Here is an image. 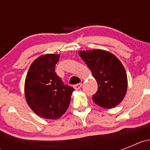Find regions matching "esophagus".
Masks as SVG:
<instances>
[{"label": "esophagus", "instance_id": "1", "mask_svg": "<svg viewBox=\"0 0 150 150\" xmlns=\"http://www.w3.org/2000/svg\"><path fill=\"white\" fill-rule=\"evenodd\" d=\"M81 86H82V83H77V84H76V85H74V88H75V89L76 90H78V89H79V88H81Z\"/></svg>", "mask_w": 150, "mask_h": 150}]
</instances>
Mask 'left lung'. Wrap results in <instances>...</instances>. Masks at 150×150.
I'll list each match as a JSON object with an SVG mask.
<instances>
[{
	"label": "left lung",
	"instance_id": "obj_1",
	"mask_svg": "<svg viewBox=\"0 0 150 150\" xmlns=\"http://www.w3.org/2000/svg\"><path fill=\"white\" fill-rule=\"evenodd\" d=\"M79 55L98 83L93 101L106 109L117 106L124 98L128 87L126 71L121 62L105 50L79 51Z\"/></svg>",
	"mask_w": 150,
	"mask_h": 150
}]
</instances>
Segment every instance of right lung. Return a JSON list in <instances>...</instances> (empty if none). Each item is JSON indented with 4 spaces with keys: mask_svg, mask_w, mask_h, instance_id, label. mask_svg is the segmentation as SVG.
<instances>
[{
    "mask_svg": "<svg viewBox=\"0 0 150 150\" xmlns=\"http://www.w3.org/2000/svg\"><path fill=\"white\" fill-rule=\"evenodd\" d=\"M60 55L38 57L29 67L25 82V95L30 108L40 117L60 118L66 112L74 88L63 83L55 72Z\"/></svg>",
    "mask_w": 150,
    "mask_h": 150,
    "instance_id": "1",
    "label": "right lung"
}]
</instances>
